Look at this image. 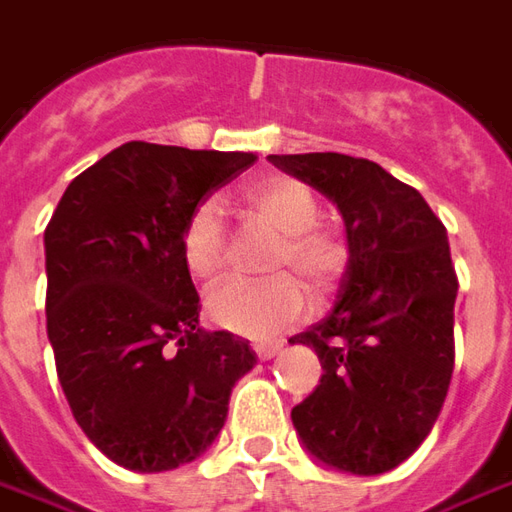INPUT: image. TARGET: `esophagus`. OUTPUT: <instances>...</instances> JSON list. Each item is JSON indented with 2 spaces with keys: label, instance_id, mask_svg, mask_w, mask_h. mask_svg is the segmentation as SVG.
<instances>
[{
  "label": "esophagus",
  "instance_id": "obj_1",
  "mask_svg": "<svg viewBox=\"0 0 512 512\" xmlns=\"http://www.w3.org/2000/svg\"><path fill=\"white\" fill-rule=\"evenodd\" d=\"M279 348H282V345H279V343H257L255 345V354L260 356V359H271V356L279 354Z\"/></svg>",
  "mask_w": 512,
  "mask_h": 512
}]
</instances>
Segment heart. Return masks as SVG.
<instances>
[{
  "instance_id": "heart-1",
  "label": "heart",
  "mask_w": 512,
  "mask_h": 512,
  "mask_svg": "<svg viewBox=\"0 0 512 512\" xmlns=\"http://www.w3.org/2000/svg\"><path fill=\"white\" fill-rule=\"evenodd\" d=\"M244 202L252 219L277 233L268 257V282H227L213 290L205 307L208 318L227 332L266 340L307 318L312 293L326 296L343 277L348 246L337 230L318 222L321 205L301 180L274 175L249 183ZM180 260L191 277L216 282L227 263V235L216 202H202L183 224Z\"/></svg>"
}]
</instances>
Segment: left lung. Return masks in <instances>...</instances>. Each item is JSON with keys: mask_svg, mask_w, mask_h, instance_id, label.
I'll return each instance as SVG.
<instances>
[{"mask_svg": "<svg viewBox=\"0 0 512 512\" xmlns=\"http://www.w3.org/2000/svg\"><path fill=\"white\" fill-rule=\"evenodd\" d=\"M343 213L348 268L334 310L290 343L321 359V384L290 417L304 447L351 474L395 469L428 439L455 367L447 230L417 189L367 158L268 156Z\"/></svg>", "mask_w": 512, "mask_h": 512, "instance_id": "1", "label": "left lung"}]
</instances>
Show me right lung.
<instances>
[{"label": "right lung", "instance_id": "right-lung-1", "mask_svg": "<svg viewBox=\"0 0 512 512\" xmlns=\"http://www.w3.org/2000/svg\"><path fill=\"white\" fill-rule=\"evenodd\" d=\"M252 153L126 142L62 194L46 227V332L73 417L109 461L167 472L219 436L249 340L200 329L180 260L191 211Z\"/></svg>", "mask_w": 512, "mask_h": 512}]
</instances>
